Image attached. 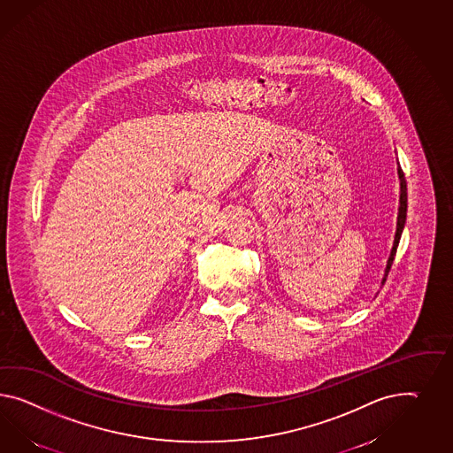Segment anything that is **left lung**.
Segmentation results:
<instances>
[{"instance_id": "left-lung-1", "label": "left lung", "mask_w": 453, "mask_h": 453, "mask_svg": "<svg viewBox=\"0 0 453 453\" xmlns=\"http://www.w3.org/2000/svg\"><path fill=\"white\" fill-rule=\"evenodd\" d=\"M399 178H401V206H399V216H397V231H395V239H394V245H392L391 257L388 260V267H386V273H389L391 270L392 260L395 256L397 245L401 241V234H403V224H405V214H407V183L403 178V173L399 170ZM386 281V279H384Z\"/></svg>"}]
</instances>
